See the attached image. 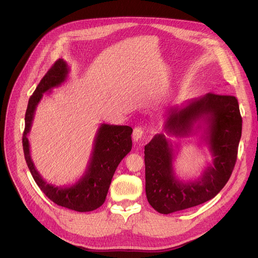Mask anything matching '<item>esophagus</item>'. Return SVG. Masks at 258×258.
Listing matches in <instances>:
<instances>
[{
  "instance_id": "esophagus-1",
  "label": "esophagus",
  "mask_w": 258,
  "mask_h": 258,
  "mask_svg": "<svg viewBox=\"0 0 258 258\" xmlns=\"http://www.w3.org/2000/svg\"><path fill=\"white\" fill-rule=\"evenodd\" d=\"M144 137V129L142 127H136L134 130V134H132V138H134V141L136 143L141 142Z\"/></svg>"
}]
</instances>
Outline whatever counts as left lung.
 Masks as SVG:
<instances>
[{"instance_id": "8db88e82", "label": "left lung", "mask_w": 258, "mask_h": 258, "mask_svg": "<svg viewBox=\"0 0 258 258\" xmlns=\"http://www.w3.org/2000/svg\"><path fill=\"white\" fill-rule=\"evenodd\" d=\"M197 121H200L197 128L205 126L204 140L213 161L196 181L182 182L175 176L172 143L163 134L156 135L144 147L146 197L161 214L189 209L214 198L235 168L242 132L237 98L210 92L188 101L183 107H172L165 131L174 137H187Z\"/></svg>"}]
</instances>
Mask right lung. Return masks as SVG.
I'll return each instance as SVG.
<instances>
[{"label":"right lung","mask_w":258,"mask_h":258,"mask_svg":"<svg viewBox=\"0 0 258 258\" xmlns=\"http://www.w3.org/2000/svg\"><path fill=\"white\" fill-rule=\"evenodd\" d=\"M68 74L69 67L67 62L62 59L57 60L37 85L33 95L30 97L25 117L26 127L22 136L23 153L35 183L52 202L77 212H89L104 204L116 168L124 156L131 151L132 128L102 123L96 135L87 169L79 181L72 186L63 187L46 182L38 173L31 158L28 134L32 126L35 108L41 101L43 93L60 86L67 80Z\"/></svg>","instance_id":"obj_1"}]
</instances>
